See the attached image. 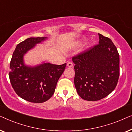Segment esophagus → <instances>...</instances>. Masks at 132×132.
<instances>
[{"label": "esophagus", "instance_id": "1", "mask_svg": "<svg viewBox=\"0 0 132 132\" xmlns=\"http://www.w3.org/2000/svg\"><path fill=\"white\" fill-rule=\"evenodd\" d=\"M73 65V63L71 62H67V66L68 67H72Z\"/></svg>", "mask_w": 132, "mask_h": 132}]
</instances>
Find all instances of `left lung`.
Returning <instances> with one entry per match:
<instances>
[{"label": "left lung", "instance_id": "obj_1", "mask_svg": "<svg viewBox=\"0 0 132 132\" xmlns=\"http://www.w3.org/2000/svg\"><path fill=\"white\" fill-rule=\"evenodd\" d=\"M98 44L73 57L75 85L81 98L97 101L116 87L120 76V56L112 41L98 34Z\"/></svg>", "mask_w": 132, "mask_h": 132}]
</instances>
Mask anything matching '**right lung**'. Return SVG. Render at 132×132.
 <instances>
[{"instance_id": "right-lung-1", "label": "right lung", "mask_w": 132, "mask_h": 132, "mask_svg": "<svg viewBox=\"0 0 132 132\" xmlns=\"http://www.w3.org/2000/svg\"><path fill=\"white\" fill-rule=\"evenodd\" d=\"M46 39L31 37L25 39L17 44L11 60L9 77L12 88L21 98L32 103L48 100L55 93L57 81L65 69L66 63H43L35 67L24 64L25 54Z\"/></svg>"}]
</instances>
